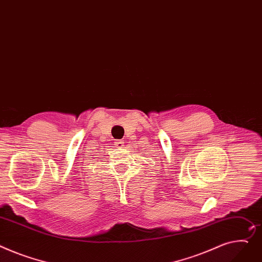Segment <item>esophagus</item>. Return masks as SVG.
I'll return each mask as SVG.
<instances>
[{
  "mask_svg": "<svg viewBox=\"0 0 262 262\" xmlns=\"http://www.w3.org/2000/svg\"><path fill=\"white\" fill-rule=\"evenodd\" d=\"M115 143H116L117 147H123V146H124V142L121 141V140H116Z\"/></svg>",
  "mask_w": 262,
  "mask_h": 262,
  "instance_id": "esophagus-1",
  "label": "esophagus"
}]
</instances>
